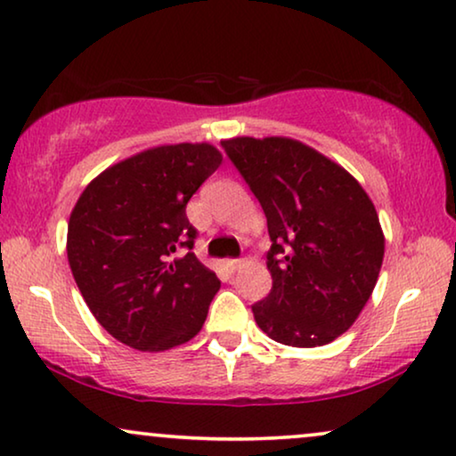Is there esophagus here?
<instances>
[{
    "label": "esophagus",
    "instance_id": "obj_1",
    "mask_svg": "<svg viewBox=\"0 0 456 456\" xmlns=\"http://www.w3.org/2000/svg\"><path fill=\"white\" fill-rule=\"evenodd\" d=\"M244 263H246V258H232V260H227V266H229V271H238L240 266H244Z\"/></svg>",
    "mask_w": 456,
    "mask_h": 456
}]
</instances>
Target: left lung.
I'll return each mask as SVG.
<instances>
[{
	"mask_svg": "<svg viewBox=\"0 0 456 456\" xmlns=\"http://www.w3.org/2000/svg\"><path fill=\"white\" fill-rule=\"evenodd\" d=\"M263 206L269 296L252 305L271 339L313 348L348 330L371 298L384 260L378 212L352 175L285 137L221 142Z\"/></svg>",
	"mask_w": 456,
	"mask_h": 456,
	"instance_id": "obj_1",
	"label": "left lung"
}]
</instances>
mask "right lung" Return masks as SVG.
<instances>
[{
    "instance_id": "1",
    "label": "right lung",
    "mask_w": 456,
    "mask_h": 456,
    "mask_svg": "<svg viewBox=\"0 0 456 456\" xmlns=\"http://www.w3.org/2000/svg\"><path fill=\"white\" fill-rule=\"evenodd\" d=\"M223 156L177 143L126 158L85 187L69 221V263L89 311L118 342L160 352L202 330L221 288L193 254L185 206Z\"/></svg>"
}]
</instances>
